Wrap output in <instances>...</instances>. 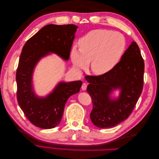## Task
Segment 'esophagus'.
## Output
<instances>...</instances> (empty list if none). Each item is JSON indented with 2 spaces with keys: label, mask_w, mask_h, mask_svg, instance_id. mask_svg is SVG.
I'll return each instance as SVG.
<instances>
[{
  "label": "esophagus",
  "mask_w": 159,
  "mask_h": 159,
  "mask_svg": "<svg viewBox=\"0 0 159 159\" xmlns=\"http://www.w3.org/2000/svg\"><path fill=\"white\" fill-rule=\"evenodd\" d=\"M87 86H88V84L86 83H83L82 85H81V89H82V90H85L86 88H87Z\"/></svg>",
  "instance_id": "esophagus-1"
}]
</instances>
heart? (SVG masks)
<instances>
[{"instance_id":"b5f03b06","label":"heart","mask_w":159,"mask_h":159,"mask_svg":"<svg viewBox=\"0 0 159 159\" xmlns=\"http://www.w3.org/2000/svg\"><path fill=\"white\" fill-rule=\"evenodd\" d=\"M126 42L121 33L98 29L91 30L79 40V50L74 47L71 58L78 70L87 68L95 75L108 73L117 65L125 50Z\"/></svg>"}]
</instances>
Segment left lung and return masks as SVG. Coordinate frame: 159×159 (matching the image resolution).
I'll return each instance as SVG.
<instances>
[{
    "instance_id": "left-lung-1",
    "label": "left lung",
    "mask_w": 159,
    "mask_h": 159,
    "mask_svg": "<svg viewBox=\"0 0 159 159\" xmlns=\"http://www.w3.org/2000/svg\"><path fill=\"white\" fill-rule=\"evenodd\" d=\"M145 64L135 42L125 52L120 60L108 73L85 76L87 88L93 103L91 121L99 128H111L127 119L142 93ZM119 89L117 99L110 98L113 90Z\"/></svg>"
}]
</instances>
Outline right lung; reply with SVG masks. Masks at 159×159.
<instances>
[{
	"label": "right lung",
	"mask_w": 159,
	"mask_h": 159,
	"mask_svg": "<svg viewBox=\"0 0 159 159\" xmlns=\"http://www.w3.org/2000/svg\"><path fill=\"white\" fill-rule=\"evenodd\" d=\"M78 26L74 25H48L28 40L22 50L16 71L17 100L26 118L42 129H52L58 125L67 100L78 93L82 81H61L52 92L39 98L32 87V74L42 57L54 53L68 60Z\"/></svg>",
	"instance_id": "right-lung-1"
}]
</instances>
